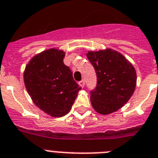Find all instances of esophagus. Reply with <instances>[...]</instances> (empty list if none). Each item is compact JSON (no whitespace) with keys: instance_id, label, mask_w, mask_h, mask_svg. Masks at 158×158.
I'll return each mask as SVG.
<instances>
[{"instance_id":"esophagus-1","label":"esophagus","mask_w":158,"mask_h":158,"mask_svg":"<svg viewBox=\"0 0 158 158\" xmlns=\"http://www.w3.org/2000/svg\"><path fill=\"white\" fill-rule=\"evenodd\" d=\"M78 84L80 85V86H81L82 88H83V87L85 86V80H84V79H83V80L81 81L78 82Z\"/></svg>"}]
</instances>
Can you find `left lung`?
<instances>
[{
	"instance_id": "1",
	"label": "left lung",
	"mask_w": 158,
	"mask_h": 158,
	"mask_svg": "<svg viewBox=\"0 0 158 158\" xmlns=\"http://www.w3.org/2000/svg\"><path fill=\"white\" fill-rule=\"evenodd\" d=\"M87 58L97 74V85L90 91L94 109L108 114L118 110L133 94L136 73L130 62L111 49L89 52Z\"/></svg>"
}]
</instances>
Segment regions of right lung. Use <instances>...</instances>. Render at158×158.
<instances>
[{
  "label": "right lung",
  "mask_w": 158,
  "mask_h": 158,
  "mask_svg": "<svg viewBox=\"0 0 158 158\" xmlns=\"http://www.w3.org/2000/svg\"><path fill=\"white\" fill-rule=\"evenodd\" d=\"M64 55L55 48L44 51L31 59L24 73L25 85L34 103L53 117L67 114L81 89L64 64Z\"/></svg>",
  "instance_id": "1"
}]
</instances>
